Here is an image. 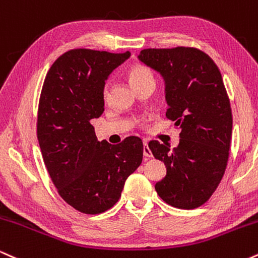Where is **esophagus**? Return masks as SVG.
I'll list each match as a JSON object with an SVG mask.
<instances>
[{
    "instance_id": "obj_1",
    "label": "esophagus",
    "mask_w": 258,
    "mask_h": 258,
    "mask_svg": "<svg viewBox=\"0 0 258 258\" xmlns=\"http://www.w3.org/2000/svg\"><path fill=\"white\" fill-rule=\"evenodd\" d=\"M143 155L146 156V158H152V156H153L152 150H150L149 147H148V142L147 141L143 142Z\"/></svg>"
}]
</instances>
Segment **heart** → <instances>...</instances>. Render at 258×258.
I'll return each instance as SVG.
<instances>
[{"mask_svg": "<svg viewBox=\"0 0 258 258\" xmlns=\"http://www.w3.org/2000/svg\"><path fill=\"white\" fill-rule=\"evenodd\" d=\"M130 82L135 87L141 84H146V82H155L153 73L150 72L149 68H147L146 65H135L128 74ZM108 94V86H105L104 90V96Z\"/></svg>", "mask_w": 258, "mask_h": 258, "instance_id": "b5f03b06", "label": "heart"}]
</instances>
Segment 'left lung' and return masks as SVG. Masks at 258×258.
<instances>
[{"label": "left lung", "instance_id": "left-lung-1", "mask_svg": "<svg viewBox=\"0 0 258 258\" xmlns=\"http://www.w3.org/2000/svg\"><path fill=\"white\" fill-rule=\"evenodd\" d=\"M138 58L164 78L166 117L180 130L172 150L158 141L148 144L166 165L155 190L168 205L197 209L217 189L229 156L233 117L220 69L193 47L147 48Z\"/></svg>", "mask_w": 258, "mask_h": 258}]
</instances>
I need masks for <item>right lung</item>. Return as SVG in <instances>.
<instances>
[{
  "label": "right lung",
  "instance_id": "right-lung-1",
  "mask_svg": "<svg viewBox=\"0 0 258 258\" xmlns=\"http://www.w3.org/2000/svg\"><path fill=\"white\" fill-rule=\"evenodd\" d=\"M131 53L78 48L65 52L44 79L37 112L41 153L59 195L82 214L111 209L143 159L135 136L112 146L96 137L92 119L104 111L105 80Z\"/></svg>",
  "mask_w": 258,
  "mask_h": 258
}]
</instances>
